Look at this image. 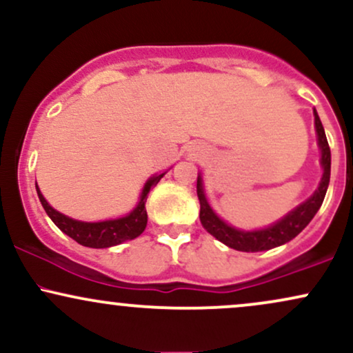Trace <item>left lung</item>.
Wrapping results in <instances>:
<instances>
[{
  "instance_id": "obj_1",
  "label": "left lung",
  "mask_w": 353,
  "mask_h": 353,
  "mask_svg": "<svg viewBox=\"0 0 353 353\" xmlns=\"http://www.w3.org/2000/svg\"><path fill=\"white\" fill-rule=\"evenodd\" d=\"M315 116V129H317L319 136V145L320 151H322V168H323V176L320 181L319 189L315 190L314 196L310 199H307L303 204L299 205L297 209H294L292 212L287 214L282 221H279L277 224L270 225V228L262 229V230H254V232H244V230H237L230 225L225 224L224 221H221L216 214L212 212L210 205L208 204V199L204 196V190H202V181L201 176L197 177V197L201 202V212L199 219L201 224L210 236H214L217 241H221L222 244L229 245L230 249L242 250V252H259V250H269L274 247L285 244V242L292 241L295 236L302 232L307 228V224L314 219L317 210L322 205L323 197H325L327 188H329L330 181V148L327 143L325 131H323V125L320 123L317 111L314 109Z\"/></svg>"
}]
</instances>
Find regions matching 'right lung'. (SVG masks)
Instances as JSON below:
<instances>
[{"label": "right lung", "mask_w": 353, "mask_h": 353, "mask_svg": "<svg viewBox=\"0 0 353 353\" xmlns=\"http://www.w3.org/2000/svg\"><path fill=\"white\" fill-rule=\"evenodd\" d=\"M163 176L164 174H159V176H154L145 182L139 204L136 205V209L129 216L104 222H81L66 217L64 214L58 212V210H54L48 204L43 194L39 192L38 185H36V190H38V197L46 214L66 236L74 239L81 245L92 247V249H104V247L117 245L124 241H131V239H136L144 232L145 224H148L145 201H148L151 189L161 181Z\"/></svg>", "instance_id": "obj_1"}]
</instances>
